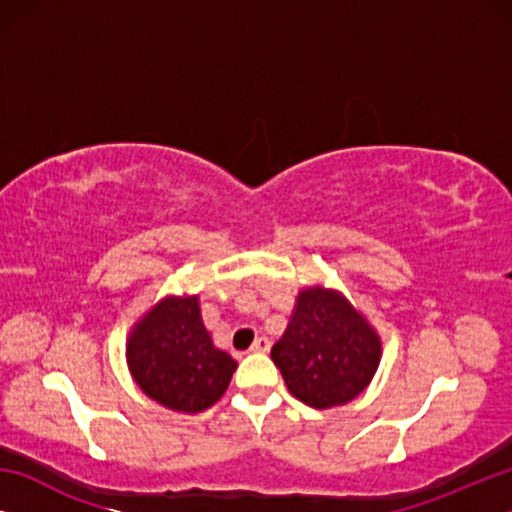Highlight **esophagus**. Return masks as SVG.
I'll return each mask as SVG.
<instances>
[{
  "label": "esophagus",
  "mask_w": 512,
  "mask_h": 512,
  "mask_svg": "<svg viewBox=\"0 0 512 512\" xmlns=\"http://www.w3.org/2000/svg\"><path fill=\"white\" fill-rule=\"evenodd\" d=\"M268 350H271V341H268L266 339V336H257V339H255V343L253 345H250V352H268Z\"/></svg>",
  "instance_id": "34e87169"
}]
</instances>
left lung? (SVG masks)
I'll list each match as a JSON object with an SVG mask.
<instances>
[{
    "label": "left lung",
    "instance_id": "obj_1",
    "mask_svg": "<svg viewBox=\"0 0 512 512\" xmlns=\"http://www.w3.org/2000/svg\"><path fill=\"white\" fill-rule=\"evenodd\" d=\"M379 354V336L359 311L341 293L316 287L298 296L271 359L293 397L329 409L354 400L370 384Z\"/></svg>",
    "mask_w": 512,
    "mask_h": 512
}]
</instances>
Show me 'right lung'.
Here are the masks:
<instances>
[{
	"label": "right lung",
	"mask_w": 512,
	"mask_h": 512,
	"mask_svg": "<svg viewBox=\"0 0 512 512\" xmlns=\"http://www.w3.org/2000/svg\"><path fill=\"white\" fill-rule=\"evenodd\" d=\"M128 366L142 391L173 411L198 413L228 388L237 361L216 350L198 298H167L133 329Z\"/></svg>",
	"instance_id": "add662e5"
}]
</instances>
